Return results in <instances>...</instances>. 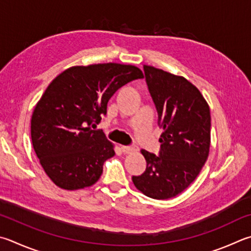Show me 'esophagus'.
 Listing matches in <instances>:
<instances>
[{
    "label": "esophagus",
    "instance_id": "1",
    "mask_svg": "<svg viewBox=\"0 0 251 251\" xmlns=\"http://www.w3.org/2000/svg\"><path fill=\"white\" fill-rule=\"evenodd\" d=\"M121 149L124 153H133L138 150V148L136 147V146H122Z\"/></svg>",
    "mask_w": 251,
    "mask_h": 251
}]
</instances>
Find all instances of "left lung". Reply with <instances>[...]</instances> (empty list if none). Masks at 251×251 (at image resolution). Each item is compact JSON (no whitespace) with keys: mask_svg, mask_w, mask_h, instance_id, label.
<instances>
[{"mask_svg":"<svg viewBox=\"0 0 251 251\" xmlns=\"http://www.w3.org/2000/svg\"><path fill=\"white\" fill-rule=\"evenodd\" d=\"M144 71L163 133L159 156L141 150L147 167L133 182L146 197L167 200L183 192L206 162L211 113L199 89L183 76L147 65Z\"/></svg>","mask_w":251,"mask_h":251,"instance_id":"obj_1","label":"left lung"}]
</instances>
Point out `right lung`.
Returning <instances> with one entry per match:
<instances>
[{
	"label": "right lung",
	"instance_id": "obj_1",
	"mask_svg": "<svg viewBox=\"0 0 251 251\" xmlns=\"http://www.w3.org/2000/svg\"><path fill=\"white\" fill-rule=\"evenodd\" d=\"M144 75L121 63L75 66L54 78L36 104L30 122L31 143L44 171L65 190L93 185L114 145L94 130L107 102L122 86Z\"/></svg>",
	"mask_w": 251,
	"mask_h": 251
}]
</instances>
